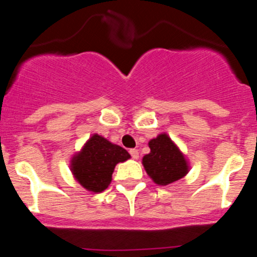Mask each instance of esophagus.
Segmentation results:
<instances>
[{
    "label": "esophagus",
    "instance_id": "34e87169",
    "mask_svg": "<svg viewBox=\"0 0 257 257\" xmlns=\"http://www.w3.org/2000/svg\"><path fill=\"white\" fill-rule=\"evenodd\" d=\"M130 154L134 160H138V158H139V151H138V149H130Z\"/></svg>",
    "mask_w": 257,
    "mask_h": 257
}]
</instances>
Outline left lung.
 Returning a JSON list of instances; mask_svg holds the SVG:
<instances>
[{"label":"left lung","mask_w":257,"mask_h":257,"mask_svg":"<svg viewBox=\"0 0 257 257\" xmlns=\"http://www.w3.org/2000/svg\"><path fill=\"white\" fill-rule=\"evenodd\" d=\"M148 144L151 153L143 157V166L154 183L169 185L188 174L187 158L167 134H160Z\"/></svg>","instance_id":"left-lung-1"}]
</instances>
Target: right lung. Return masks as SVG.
<instances>
[{"instance_id":"add662e5","label":"right lung","mask_w":257,"mask_h":257,"mask_svg":"<svg viewBox=\"0 0 257 257\" xmlns=\"http://www.w3.org/2000/svg\"><path fill=\"white\" fill-rule=\"evenodd\" d=\"M126 149L94 134L70 160V170L85 189L101 193L109 187L117 163L130 158Z\"/></svg>"}]
</instances>
